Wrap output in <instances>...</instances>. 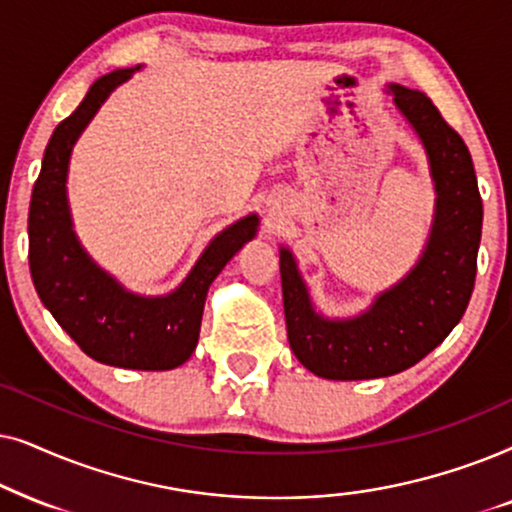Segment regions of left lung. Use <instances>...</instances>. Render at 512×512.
<instances>
[{
  "mask_svg": "<svg viewBox=\"0 0 512 512\" xmlns=\"http://www.w3.org/2000/svg\"><path fill=\"white\" fill-rule=\"evenodd\" d=\"M386 91L426 152L435 189L433 222L417 264L351 318L316 311L295 255L281 245L290 349L323 379H379L417 365L445 342L473 295L482 199L466 142L421 91L400 84H388Z\"/></svg>",
  "mask_w": 512,
  "mask_h": 512,
  "instance_id": "obj_1",
  "label": "left lung"
}]
</instances>
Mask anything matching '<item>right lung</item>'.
Here are the masks:
<instances>
[{"label":"right lung","mask_w":512,"mask_h":512,"mask_svg":"<svg viewBox=\"0 0 512 512\" xmlns=\"http://www.w3.org/2000/svg\"><path fill=\"white\" fill-rule=\"evenodd\" d=\"M138 67L114 70L88 88L86 98L60 121L46 145L42 173L32 189L27 236L30 274L42 304L79 349L93 360L126 370H173L199 344L210 283L257 236L255 213L222 229L206 245L185 281L168 295H138L93 262L79 243L67 201V170L79 135L112 91Z\"/></svg>","instance_id":"1"}]
</instances>
